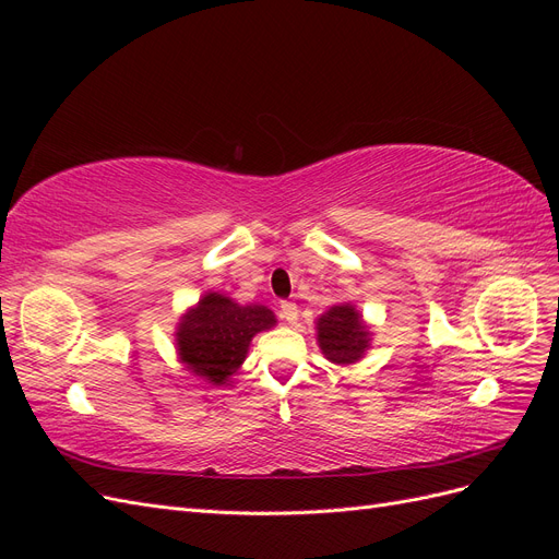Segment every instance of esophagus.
<instances>
[{
  "label": "esophagus",
  "mask_w": 559,
  "mask_h": 559,
  "mask_svg": "<svg viewBox=\"0 0 559 559\" xmlns=\"http://www.w3.org/2000/svg\"><path fill=\"white\" fill-rule=\"evenodd\" d=\"M280 314H282V319L289 321V324H296V319H298V306H296L294 300H282V302H280Z\"/></svg>",
  "instance_id": "34e87169"
}]
</instances>
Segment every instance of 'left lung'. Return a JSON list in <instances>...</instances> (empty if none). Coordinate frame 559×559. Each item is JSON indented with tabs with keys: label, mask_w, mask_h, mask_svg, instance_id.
<instances>
[{
	"label": "left lung",
	"mask_w": 559,
	"mask_h": 559,
	"mask_svg": "<svg viewBox=\"0 0 559 559\" xmlns=\"http://www.w3.org/2000/svg\"><path fill=\"white\" fill-rule=\"evenodd\" d=\"M317 341L324 357L333 364H354L368 347V331L359 312L347 306H335L317 321Z\"/></svg>",
	"instance_id": "obj_1"
}]
</instances>
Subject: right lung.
<instances>
[{
	"label": "right lung",
	"mask_w": 559,
	"mask_h": 559,
	"mask_svg": "<svg viewBox=\"0 0 559 559\" xmlns=\"http://www.w3.org/2000/svg\"><path fill=\"white\" fill-rule=\"evenodd\" d=\"M270 326L275 314L265 306H238L222 294H207L181 319L179 359L191 373L224 384L245 361L251 337Z\"/></svg>",
	"instance_id": "right-lung-1"
}]
</instances>
